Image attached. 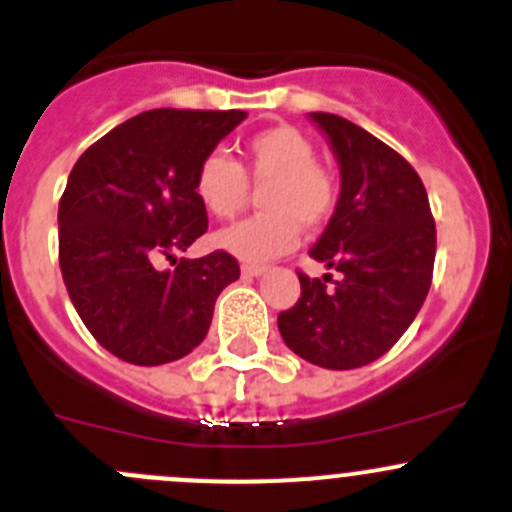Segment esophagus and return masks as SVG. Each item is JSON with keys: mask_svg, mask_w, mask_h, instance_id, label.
Wrapping results in <instances>:
<instances>
[{"mask_svg": "<svg viewBox=\"0 0 512 512\" xmlns=\"http://www.w3.org/2000/svg\"><path fill=\"white\" fill-rule=\"evenodd\" d=\"M265 265H242V277H260L265 275Z\"/></svg>", "mask_w": 512, "mask_h": 512, "instance_id": "esophagus-1", "label": "esophagus"}]
</instances>
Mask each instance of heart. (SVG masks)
Returning a JSON list of instances; mask_svg holds the SVG:
<instances>
[{
	"label": "heart",
	"mask_w": 512,
	"mask_h": 512,
	"mask_svg": "<svg viewBox=\"0 0 512 512\" xmlns=\"http://www.w3.org/2000/svg\"><path fill=\"white\" fill-rule=\"evenodd\" d=\"M250 182L260 190L262 215L225 227L215 245L237 260L262 262L290 252L302 227H320L337 202V182L317 165V150L295 127H270L245 142L242 162L212 152L197 165L195 197L217 220H230L250 200Z\"/></svg>",
	"instance_id": "1"
}]
</instances>
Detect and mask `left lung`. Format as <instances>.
<instances>
[{"instance_id":"left-lung-1","label":"left lung","mask_w":512,"mask_h":512,"mask_svg":"<svg viewBox=\"0 0 512 512\" xmlns=\"http://www.w3.org/2000/svg\"><path fill=\"white\" fill-rule=\"evenodd\" d=\"M340 165V197L310 257L340 272L300 277L277 327L295 355L327 370L377 360L403 337L433 282L435 220L405 157L345 117L310 112Z\"/></svg>"}]
</instances>
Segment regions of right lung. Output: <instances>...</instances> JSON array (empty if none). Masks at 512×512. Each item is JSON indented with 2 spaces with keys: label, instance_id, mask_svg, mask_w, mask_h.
Segmentation results:
<instances>
[{
  "label": "right lung",
  "instance_id": "add662e5",
  "mask_svg": "<svg viewBox=\"0 0 512 512\" xmlns=\"http://www.w3.org/2000/svg\"><path fill=\"white\" fill-rule=\"evenodd\" d=\"M247 117L242 109H150L94 142L59 200V267L94 340L132 365L190 355L217 295L240 277L225 250L157 270L207 232L197 165Z\"/></svg>",
  "mask_w": 512,
  "mask_h": 512
}]
</instances>
